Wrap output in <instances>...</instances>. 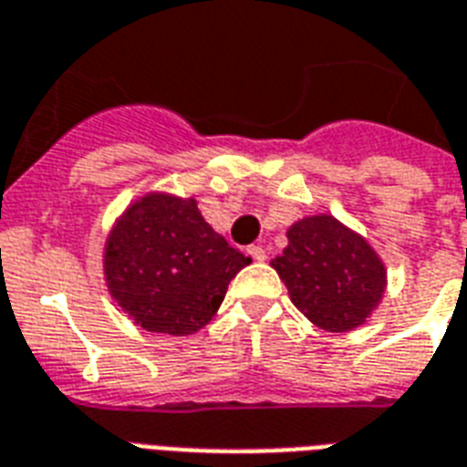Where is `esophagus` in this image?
I'll return each instance as SVG.
<instances>
[{
	"label": "esophagus",
	"instance_id": "esophagus-1",
	"mask_svg": "<svg viewBox=\"0 0 467 467\" xmlns=\"http://www.w3.org/2000/svg\"><path fill=\"white\" fill-rule=\"evenodd\" d=\"M248 255L253 260H265V248L263 245H248Z\"/></svg>",
	"mask_w": 467,
	"mask_h": 467
}]
</instances>
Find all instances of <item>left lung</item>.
<instances>
[{
	"label": "left lung",
	"instance_id": "obj_1",
	"mask_svg": "<svg viewBox=\"0 0 467 467\" xmlns=\"http://www.w3.org/2000/svg\"><path fill=\"white\" fill-rule=\"evenodd\" d=\"M292 305L327 331H350L380 305L388 273L356 231L328 214L306 216L287 231V248L273 260Z\"/></svg>",
	"mask_w": 467,
	"mask_h": 467
}]
</instances>
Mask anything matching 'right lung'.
Wrapping results in <instances>:
<instances>
[{
  "mask_svg": "<svg viewBox=\"0 0 467 467\" xmlns=\"http://www.w3.org/2000/svg\"><path fill=\"white\" fill-rule=\"evenodd\" d=\"M248 263L204 222L192 197L162 192L133 202L104 245L111 297L139 327L170 336L207 327Z\"/></svg>",
  "mask_w": 467,
  "mask_h": 467,
  "instance_id": "add662e5",
  "label": "right lung"
}]
</instances>
